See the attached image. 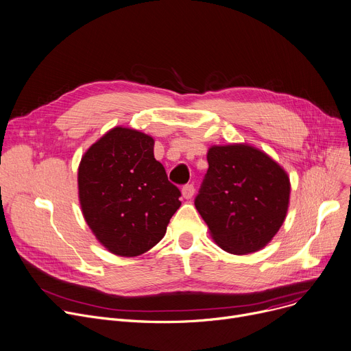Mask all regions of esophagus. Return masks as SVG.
Wrapping results in <instances>:
<instances>
[{
	"label": "esophagus",
	"instance_id": "esophagus-1",
	"mask_svg": "<svg viewBox=\"0 0 351 351\" xmlns=\"http://www.w3.org/2000/svg\"><path fill=\"white\" fill-rule=\"evenodd\" d=\"M193 195H195V186L193 184H184L182 188V196L189 200V199L193 197Z\"/></svg>",
	"mask_w": 351,
	"mask_h": 351
}]
</instances>
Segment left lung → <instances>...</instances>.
<instances>
[{
  "mask_svg": "<svg viewBox=\"0 0 351 351\" xmlns=\"http://www.w3.org/2000/svg\"><path fill=\"white\" fill-rule=\"evenodd\" d=\"M195 200L215 243L245 255L263 250L285 221L291 182L287 171L250 144L213 145Z\"/></svg>",
  "mask_w": 351,
  "mask_h": 351,
  "instance_id": "left-lung-1",
  "label": "left lung"
}]
</instances>
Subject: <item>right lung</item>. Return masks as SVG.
Wrapping results in <instances>:
<instances>
[{"label": "right lung", "mask_w": 351, "mask_h": 351, "mask_svg": "<svg viewBox=\"0 0 351 351\" xmlns=\"http://www.w3.org/2000/svg\"><path fill=\"white\" fill-rule=\"evenodd\" d=\"M154 138L114 127L82 156L77 171L83 217L111 254L136 256L165 236L180 192L154 156Z\"/></svg>", "instance_id": "add662e5"}]
</instances>
